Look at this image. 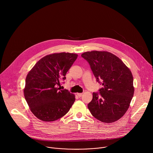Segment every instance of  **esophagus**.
Returning <instances> with one entry per match:
<instances>
[{
    "label": "esophagus",
    "instance_id": "34e87169",
    "mask_svg": "<svg viewBox=\"0 0 153 153\" xmlns=\"http://www.w3.org/2000/svg\"><path fill=\"white\" fill-rule=\"evenodd\" d=\"M77 95L79 97H80L82 96V93H77Z\"/></svg>",
    "mask_w": 153,
    "mask_h": 153
}]
</instances>
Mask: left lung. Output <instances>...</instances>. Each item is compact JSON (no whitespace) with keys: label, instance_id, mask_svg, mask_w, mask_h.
I'll list each match as a JSON object with an SVG mask.
<instances>
[{"label":"left lung","instance_id":"left-lung-1","mask_svg":"<svg viewBox=\"0 0 153 153\" xmlns=\"http://www.w3.org/2000/svg\"><path fill=\"white\" fill-rule=\"evenodd\" d=\"M81 56L103 86L99 93H93L88 105L91 114L105 123L118 120L126 113L134 95L131 72L118 57L108 51H88Z\"/></svg>","mask_w":153,"mask_h":153}]
</instances>
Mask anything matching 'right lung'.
<instances>
[{
	"mask_svg": "<svg viewBox=\"0 0 153 153\" xmlns=\"http://www.w3.org/2000/svg\"><path fill=\"white\" fill-rule=\"evenodd\" d=\"M78 55L60 53L47 55L40 59L28 73L24 90L25 99L33 114L45 122L56 120L66 114L75 101L74 94L60 90L61 79Z\"/></svg>",
	"mask_w": 153,
	"mask_h": 153,
	"instance_id": "obj_1",
	"label": "right lung"
}]
</instances>
